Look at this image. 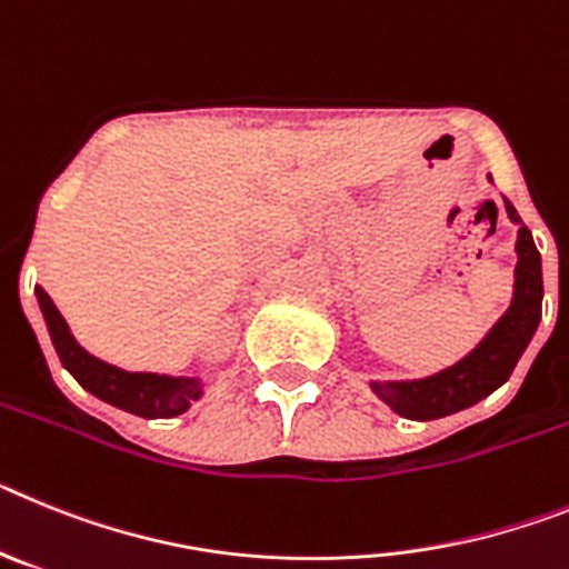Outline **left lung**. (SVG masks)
<instances>
[{
  "label": "left lung",
  "mask_w": 569,
  "mask_h": 569,
  "mask_svg": "<svg viewBox=\"0 0 569 569\" xmlns=\"http://www.w3.org/2000/svg\"><path fill=\"white\" fill-rule=\"evenodd\" d=\"M503 209L518 226V263L510 306L490 332L483 335L481 343L452 367L415 380H369V389L401 418L435 421V418H447V415L476 407L501 383H507L518 358L530 346L532 335L541 323V298H545L541 254L532 243L530 229L521 223L516 206L503 200Z\"/></svg>",
  "instance_id": "8db88e82"
}]
</instances>
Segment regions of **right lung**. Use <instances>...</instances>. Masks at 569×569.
<instances>
[{"label": "right lung", "instance_id": "add662e5", "mask_svg": "<svg viewBox=\"0 0 569 569\" xmlns=\"http://www.w3.org/2000/svg\"><path fill=\"white\" fill-rule=\"evenodd\" d=\"M37 300L62 367L79 380V387H86L100 401L111 403L117 409H126L131 415H140V418H174V415H182L191 403L202 398V378L128 372V369L93 358L91 352H86L77 343L66 318L59 315V309L53 306V300L48 298V291L42 286H37Z\"/></svg>", "mask_w": 569, "mask_h": 569}]
</instances>
